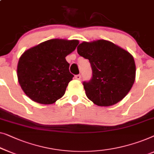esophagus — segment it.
<instances>
[{"label":"esophagus","mask_w":154,"mask_h":154,"mask_svg":"<svg viewBox=\"0 0 154 154\" xmlns=\"http://www.w3.org/2000/svg\"><path fill=\"white\" fill-rule=\"evenodd\" d=\"M75 79H77V80H81V75H80V74L75 75Z\"/></svg>","instance_id":"esophagus-1"}]
</instances>
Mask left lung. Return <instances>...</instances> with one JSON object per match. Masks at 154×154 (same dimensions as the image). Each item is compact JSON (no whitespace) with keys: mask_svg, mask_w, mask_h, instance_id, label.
<instances>
[{"mask_svg":"<svg viewBox=\"0 0 154 154\" xmlns=\"http://www.w3.org/2000/svg\"><path fill=\"white\" fill-rule=\"evenodd\" d=\"M77 52L89 60L92 67V79L82 82L90 101L99 106H110L126 97L134 83L136 71L133 57L128 51L100 39L82 42Z\"/></svg>","mask_w":154,"mask_h":154,"instance_id":"obj_1","label":"left lung"}]
</instances>
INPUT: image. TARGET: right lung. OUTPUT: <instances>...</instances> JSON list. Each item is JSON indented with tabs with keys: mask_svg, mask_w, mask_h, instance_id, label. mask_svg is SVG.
Returning a JSON list of instances; mask_svg holds the SVG:
<instances>
[{
	"mask_svg": "<svg viewBox=\"0 0 154 154\" xmlns=\"http://www.w3.org/2000/svg\"><path fill=\"white\" fill-rule=\"evenodd\" d=\"M78 40L54 39L27 50L19 58L17 76L22 90L37 103L52 104L65 93L73 75L65 57Z\"/></svg>",
	"mask_w": 154,
	"mask_h": 154,
	"instance_id": "1",
	"label": "right lung"
}]
</instances>
